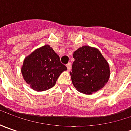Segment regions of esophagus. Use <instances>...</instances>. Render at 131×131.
Wrapping results in <instances>:
<instances>
[{
    "label": "esophagus",
    "instance_id": "1",
    "mask_svg": "<svg viewBox=\"0 0 131 131\" xmlns=\"http://www.w3.org/2000/svg\"><path fill=\"white\" fill-rule=\"evenodd\" d=\"M66 67L68 68V71H70L71 68V63H68V64H66Z\"/></svg>",
    "mask_w": 131,
    "mask_h": 131
}]
</instances>
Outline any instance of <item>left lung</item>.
Returning <instances> with one entry per match:
<instances>
[{
    "label": "left lung",
    "mask_w": 131,
    "mask_h": 131,
    "mask_svg": "<svg viewBox=\"0 0 131 131\" xmlns=\"http://www.w3.org/2000/svg\"><path fill=\"white\" fill-rule=\"evenodd\" d=\"M73 58L74 62L70 74L78 91L90 95L108 82L109 66L97 49L84 46L73 52Z\"/></svg>",
    "instance_id": "obj_1"
}]
</instances>
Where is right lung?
I'll use <instances>...</instances> for the list:
<instances>
[{"label":"right lung","instance_id":"1","mask_svg":"<svg viewBox=\"0 0 131 131\" xmlns=\"http://www.w3.org/2000/svg\"><path fill=\"white\" fill-rule=\"evenodd\" d=\"M66 70V66L61 63L52 48L45 45L25 58L22 73L25 82L34 90L44 91L52 88Z\"/></svg>","mask_w":131,"mask_h":131}]
</instances>
